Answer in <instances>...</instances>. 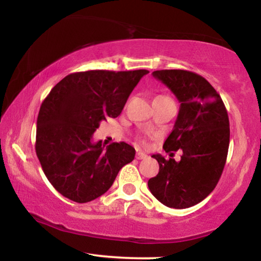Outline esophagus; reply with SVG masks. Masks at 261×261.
Wrapping results in <instances>:
<instances>
[{
	"instance_id": "esophagus-1",
	"label": "esophagus",
	"mask_w": 261,
	"mask_h": 261,
	"mask_svg": "<svg viewBox=\"0 0 261 261\" xmlns=\"http://www.w3.org/2000/svg\"><path fill=\"white\" fill-rule=\"evenodd\" d=\"M135 158L139 159V160L145 159V158H147V154H146V153H144V152H141V151H138L137 155H135Z\"/></svg>"
}]
</instances>
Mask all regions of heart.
I'll return each mask as SVG.
<instances>
[{
    "instance_id": "b5f03b06",
    "label": "heart",
    "mask_w": 261,
    "mask_h": 261,
    "mask_svg": "<svg viewBox=\"0 0 261 261\" xmlns=\"http://www.w3.org/2000/svg\"><path fill=\"white\" fill-rule=\"evenodd\" d=\"M159 97H166V96H159Z\"/></svg>"
}]
</instances>
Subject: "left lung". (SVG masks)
I'll return each mask as SVG.
<instances>
[{"mask_svg":"<svg viewBox=\"0 0 261 261\" xmlns=\"http://www.w3.org/2000/svg\"><path fill=\"white\" fill-rule=\"evenodd\" d=\"M180 102L165 152L181 149L179 162L160 154L159 172L148 180L152 195L164 205L184 209L203 201L219 183L229 147V119L221 96L205 78L187 70L152 73ZM173 154V153H172Z\"/></svg>","mask_w":261,"mask_h":261,"instance_id":"obj_1","label":"left lung"}]
</instances>
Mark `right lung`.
<instances>
[{
    "label": "right lung",
    "mask_w": 261,
    "mask_h": 261,
    "mask_svg": "<svg viewBox=\"0 0 261 261\" xmlns=\"http://www.w3.org/2000/svg\"><path fill=\"white\" fill-rule=\"evenodd\" d=\"M147 70H90L64 77L41 103L35 152L42 171L59 194L77 203L109 190L122 166L134 159L126 142L105 148L92 142L99 122L117 117Z\"/></svg>",
    "instance_id": "obj_1"
}]
</instances>
